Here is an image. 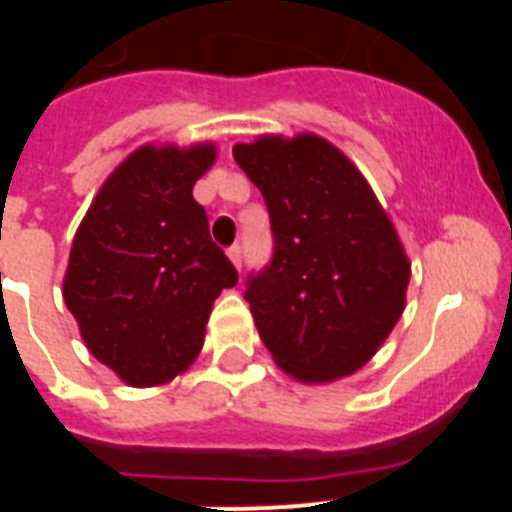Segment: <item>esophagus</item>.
Here are the masks:
<instances>
[{"label": "esophagus", "mask_w": 512, "mask_h": 512, "mask_svg": "<svg viewBox=\"0 0 512 512\" xmlns=\"http://www.w3.org/2000/svg\"><path fill=\"white\" fill-rule=\"evenodd\" d=\"M228 259H230V264L235 266V269H241V259H243L241 246H230L228 248Z\"/></svg>", "instance_id": "1"}]
</instances>
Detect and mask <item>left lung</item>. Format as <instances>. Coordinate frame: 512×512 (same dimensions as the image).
Segmentation results:
<instances>
[{
	"label": "left lung",
	"mask_w": 512,
	"mask_h": 512,
	"mask_svg": "<svg viewBox=\"0 0 512 512\" xmlns=\"http://www.w3.org/2000/svg\"><path fill=\"white\" fill-rule=\"evenodd\" d=\"M233 158L264 194L274 261L246 300L271 359L330 384L374 359L408 300L410 259L356 164L318 133L256 135Z\"/></svg>",
	"instance_id": "1"
}]
</instances>
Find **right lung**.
Returning a JSON list of instances; mask_svg holds the SVG:
<instances>
[{"mask_svg": "<svg viewBox=\"0 0 512 512\" xmlns=\"http://www.w3.org/2000/svg\"><path fill=\"white\" fill-rule=\"evenodd\" d=\"M215 158L212 140L135 148L76 228L63 302L89 354L128 387L182 377L205 346L212 305L238 282L192 197Z\"/></svg>", "mask_w": 512, "mask_h": 512, "instance_id": "1", "label": "right lung"}]
</instances>
